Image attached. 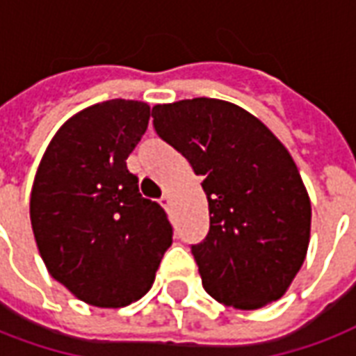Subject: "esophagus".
Returning a JSON list of instances; mask_svg holds the SVG:
<instances>
[{
  "label": "esophagus",
  "mask_w": 356,
  "mask_h": 356,
  "mask_svg": "<svg viewBox=\"0 0 356 356\" xmlns=\"http://www.w3.org/2000/svg\"><path fill=\"white\" fill-rule=\"evenodd\" d=\"M170 204H171L170 194H164V196L160 198V205H162V207H165V209H168V207H170Z\"/></svg>",
  "instance_id": "esophagus-1"
}]
</instances>
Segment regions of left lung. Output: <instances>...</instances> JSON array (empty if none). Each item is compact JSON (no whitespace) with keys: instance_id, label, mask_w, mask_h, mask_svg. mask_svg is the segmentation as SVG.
I'll use <instances>...</instances> for the list:
<instances>
[{"instance_id":"obj_1","label":"left lung","mask_w":356,"mask_h":356,"mask_svg":"<svg viewBox=\"0 0 356 356\" xmlns=\"http://www.w3.org/2000/svg\"><path fill=\"white\" fill-rule=\"evenodd\" d=\"M160 138L204 175L209 232L192 245L204 289L238 309L286 292L304 264L312 204L283 143L251 113L213 97L154 105Z\"/></svg>"}]
</instances>
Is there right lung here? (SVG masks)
I'll use <instances>...</instances> for the list:
<instances>
[{"instance_id": "1", "label": "right lung", "mask_w": 356, "mask_h": 356, "mask_svg": "<svg viewBox=\"0 0 356 356\" xmlns=\"http://www.w3.org/2000/svg\"><path fill=\"white\" fill-rule=\"evenodd\" d=\"M149 118L151 107L134 99L86 107L56 131L31 188V228L47 270L97 307L147 294L171 245L168 215L141 196L126 165Z\"/></svg>"}]
</instances>
